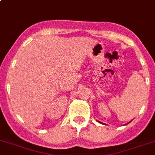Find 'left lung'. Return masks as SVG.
<instances>
[{"mask_svg":"<svg viewBox=\"0 0 155 155\" xmlns=\"http://www.w3.org/2000/svg\"><path fill=\"white\" fill-rule=\"evenodd\" d=\"M97 122H98V123H100V124H103V123L100 122V121H98V120H97Z\"/></svg>","mask_w":155,"mask_h":155,"instance_id":"obj_1","label":"left lung"}]
</instances>
